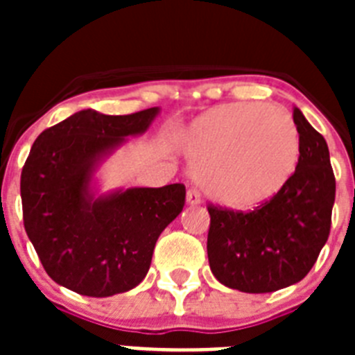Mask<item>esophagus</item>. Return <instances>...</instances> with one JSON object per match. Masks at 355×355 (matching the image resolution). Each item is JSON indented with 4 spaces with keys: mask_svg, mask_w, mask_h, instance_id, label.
Instances as JSON below:
<instances>
[{
    "mask_svg": "<svg viewBox=\"0 0 355 355\" xmlns=\"http://www.w3.org/2000/svg\"><path fill=\"white\" fill-rule=\"evenodd\" d=\"M200 199H202V196H200V192L197 190V188H190V190L187 192L188 205H199Z\"/></svg>",
    "mask_w": 355,
    "mask_h": 355,
    "instance_id": "obj_1",
    "label": "esophagus"
}]
</instances>
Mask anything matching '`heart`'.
Masks as SVG:
<instances>
[{
	"label": "heart",
	"instance_id": "obj_1",
	"mask_svg": "<svg viewBox=\"0 0 355 355\" xmlns=\"http://www.w3.org/2000/svg\"><path fill=\"white\" fill-rule=\"evenodd\" d=\"M183 146L206 192L231 208H252L274 197L300 155L291 115L265 103H233L200 115Z\"/></svg>",
	"mask_w": 355,
	"mask_h": 355
}]
</instances>
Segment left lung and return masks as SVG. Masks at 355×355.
I'll list each match as a JSON object with an SVG mask.
<instances>
[{"mask_svg": "<svg viewBox=\"0 0 355 355\" xmlns=\"http://www.w3.org/2000/svg\"><path fill=\"white\" fill-rule=\"evenodd\" d=\"M300 155L274 197L249 211L208 202V259L224 286L268 293L299 283L331 233L336 180L325 139L293 110Z\"/></svg>", "mask_w": 355, "mask_h": 355, "instance_id": "8db88e82", "label": "left lung"}]
</instances>
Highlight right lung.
Here are the masks:
<instances>
[{
  "mask_svg": "<svg viewBox=\"0 0 355 355\" xmlns=\"http://www.w3.org/2000/svg\"><path fill=\"white\" fill-rule=\"evenodd\" d=\"M158 108L130 115L81 110L44 130L21 172L23 220L44 270L87 297H110L142 283L156 240L180 215L187 188H130L92 200L96 159L149 128Z\"/></svg>",
  "mask_w": 355,
  "mask_h": 355,
  "instance_id": "right-lung-1",
  "label": "right lung"
}]
</instances>
